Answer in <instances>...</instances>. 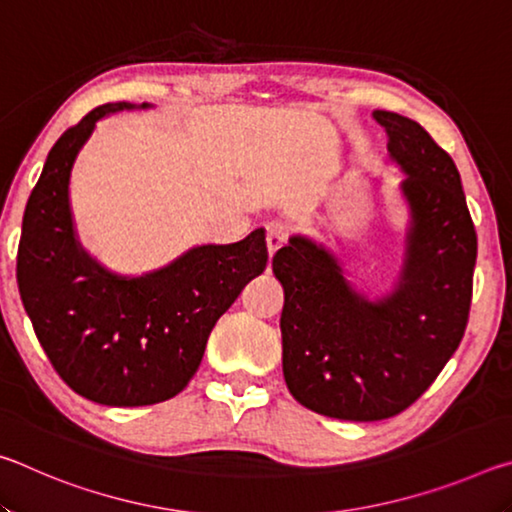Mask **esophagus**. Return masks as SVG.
<instances>
[{
	"label": "esophagus",
	"mask_w": 512,
	"mask_h": 512,
	"mask_svg": "<svg viewBox=\"0 0 512 512\" xmlns=\"http://www.w3.org/2000/svg\"><path fill=\"white\" fill-rule=\"evenodd\" d=\"M287 237H289V230L287 225L280 223V221H271L266 225V246H268V255H275L277 248L287 244Z\"/></svg>",
	"instance_id": "obj_1"
}]
</instances>
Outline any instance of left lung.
I'll return each instance as SVG.
<instances>
[{
    "instance_id": "obj_1",
    "label": "left lung",
    "mask_w": 512,
    "mask_h": 512,
    "mask_svg": "<svg viewBox=\"0 0 512 512\" xmlns=\"http://www.w3.org/2000/svg\"><path fill=\"white\" fill-rule=\"evenodd\" d=\"M409 210L404 257L379 298L354 287L339 255L305 235L273 257L284 289L282 372L320 415L372 422L402 413L452 359L470 316L476 232L454 160L409 117L375 110Z\"/></svg>"
}]
</instances>
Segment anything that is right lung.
Instances as JSON below:
<instances>
[{"mask_svg": "<svg viewBox=\"0 0 512 512\" xmlns=\"http://www.w3.org/2000/svg\"><path fill=\"white\" fill-rule=\"evenodd\" d=\"M151 103H106L67 128L29 196L17 248V287L51 366L74 393L106 406L178 395L241 289L266 268L264 228L237 244L189 248L144 275H119L81 246L69 178L97 121Z\"/></svg>", "mask_w": 512, "mask_h": 512, "instance_id": "right-lung-1", "label": "right lung"}]
</instances>
